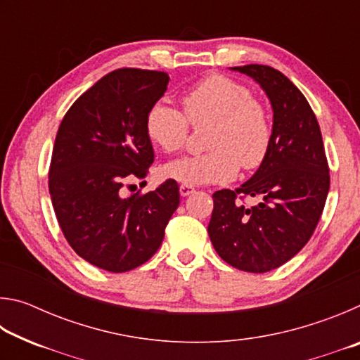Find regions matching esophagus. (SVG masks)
<instances>
[{
	"label": "esophagus",
	"mask_w": 360,
	"mask_h": 360,
	"mask_svg": "<svg viewBox=\"0 0 360 360\" xmlns=\"http://www.w3.org/2000/svg\"><path fill=\"white\" fill-rule=\"evenodd\" d=\"M193 192H195V188H193L192 186H187V184H181V186H179L181 197H188V195L193 193Z\"/></svg>",
	"instance_id": "esophagus-1"
}]
</instances>
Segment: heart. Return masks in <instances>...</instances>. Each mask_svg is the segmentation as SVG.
Instances as JSON below:
<instances>
[{"instance_id":"1","label":"heart","mask_w":360,"mask_h":360,"mask_svg":"<svg viewBox=\"0 0 360 360\" xmlns=\"http://www.w3.org/2000/svg\"><path fill=\"white\" fill-rule=\"evenodd\" d=\"M182 106L186 115L167 101L154 103L146 115L149 139L172 154L186 144L188 122L211 124L206 136L210 150L167 163L165 178L187 186L222 184L233 179L240 167L255 169L265 160L271 144L270 117L246 85L212 75L187 90Z\"/></svg>"}]
</instances>
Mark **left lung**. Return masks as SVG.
I'll return each mask as SVG.
<instances>
[{
	"label": "left lung",
	"mask_w": 360,
	"mask_h": 360,
	"mask_svg": "<svg viewBox=\"0 0 360 360\" xmlns=\"http://www.w3.org/2000/svg\"><path fill=\"white\" fill-rule=\"evenodd\" d=\"M231 70L252 77L270 100L271 144L251 179L235 191L212 193L208 233L229 265L266 273L290 260L311 238L330 176L318 119L300 90L271 66ZM245 196L257 198L259 203L245 207L239 202Z\"/></svg>",
	"instance_id": "obj_1"
}]
</instances>
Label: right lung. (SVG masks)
Returning a JSON list of instances; mask_svg holds the SVG:
<instances>
[{
  "mask_svg": "<svg viewBox=\"0 0 360 360\" xmlns=\"http://www.w3.org/2000/svg\"><path fill=\"white\" fill-rule=\"evenodd\" d=\"M168 81L163 71L109 72L79 96L57 131L49 169L53 211L75 252L101 270L124 273L148 262L179 206L173 179L144 195L122 192L154 162L146 115Z\"/></svg>",
  "mask_w": 360,
  "mask_h": 360,
  "instance_id": "1",
  "label": "right lung"
}]
</instances>
